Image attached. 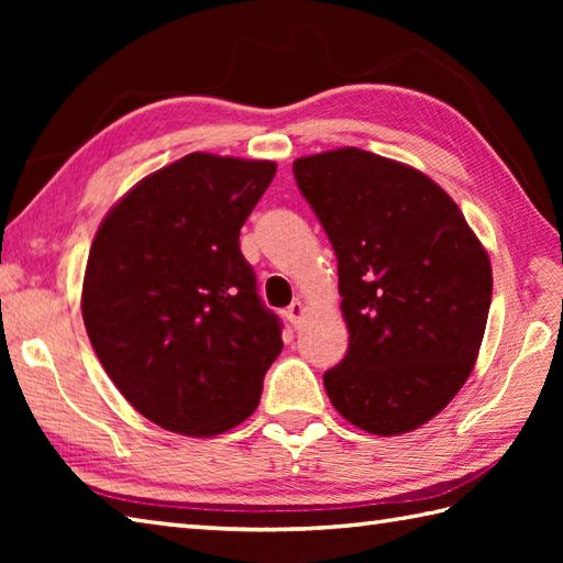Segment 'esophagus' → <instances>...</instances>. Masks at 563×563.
<instances>
[{"mask_svg": "<svg viewBox=\"0 0 563 563\" xmlns=\"http://www.w3.org/2000/svg\"><path fill=\"white\" fill-rule=\"evenodd\" d=\"M285 317H288V321L295 329H300V324L307 317V307L302 302H292L288 309H285Z\"/></svg>", "mask_w": 563, "mask_h": 563, "instance_id": "1", "label": "esophagus"}]
</instances>
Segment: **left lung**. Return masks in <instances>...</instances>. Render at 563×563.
Masks as SVG:
<instances>
[{
  "instance_id": "1",
  "label": "left lung",
  "mask_w": 563,
  "mask_h": 563,
  "mask_svg": "<svg viewBox=\"0 0 563 563\" xmlns=\"http://www.w3.org/2000/svg\"><path fill=\"white\" fill-rule=\"evenodd\" d=\"M292 174L339 258L351 343L324 373L336 411L375 435L428 423L470 377L492 263L445 190L411 166L343 147Z\"/></svg>"
}]
</instances>
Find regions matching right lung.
<instances>
[{
  "instance_id": "obj_1",
  "label": "right lung",
  "mask_w": 563,
  "mask_h": 563,
  "mask_svg": "<svg viewBox=\"0 0 563 563\" xmlns=\"http://www.w3.org/2000/svg\"><path fill=\"white\" fill-rule=\"evenodd\" d=\"M273 162L186 154L106 214L81 317L106 373L172 433L210 438L256 411L283 324L256 292L239 230Z\"/></svg>"
}]
</instances>
